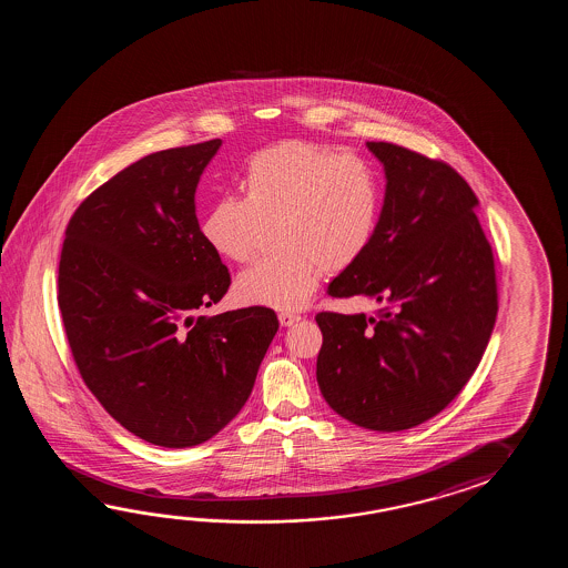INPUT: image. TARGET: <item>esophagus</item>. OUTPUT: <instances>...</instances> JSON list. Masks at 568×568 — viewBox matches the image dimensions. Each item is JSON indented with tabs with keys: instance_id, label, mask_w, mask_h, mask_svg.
<instances>
[{
	"instance_id": "34e87169",
	"label": "esophagus",
	"mask_w": 568,
	"mask_h": 568,
	"mask_svg": "<svg viewBox=\"0 0 568 568\" xmlns=\"http://www.w3.org/2000/svg\"><path fill=\"white\" fill-rule=\"evenodd\" d=\"M280 325L282 326H292L296 325L298 321H301V314L296 313H280L278 314Z\"/></svg>"
}]
</instances>
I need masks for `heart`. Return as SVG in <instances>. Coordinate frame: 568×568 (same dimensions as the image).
Wrapping results in <instances>:
<instances>
[{"mask_svg": "<svg viewBox=\"0 0 568 568\" xmlns=\"http://www.w3.org/2000/svg\"><path fill=\"white\" fill-rule=\"evenodd\" d=\"M243 191L223 194L203 219L205 242L231 262H250L266 225L276 254L243 270L235 292L247 304L301 308L323 274L353 266L372 245L382 184L372 164L328 145L288 140L260 150L243 172Z\"/></svg>", "mask_w": 568, "mask_h": 568, "instance_id": "1", "label": "heart"}]
</instances>
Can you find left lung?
Segmentation results:
<instances>
[{
    "label": "left lung",
    "mask_w": 568,
    "mask_h": 568,
    "mask_svg": "<svg viewBox=\"0 0 568 568\" xmlns=\"http://www.w3.org/2000/svg\"><path fill=\"white\" fill-rule=\"evenodd\" d=\"M386 170L374 242L328 284L374 314L318 313L316 382L349 423L396 433L445 410L481 362L497 316L494 252L471 186L443 160L367 142Z\"/></svg>",
    "instance_id": "obj_1"
}]
</instances>
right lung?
<instances>
[{
	"label": "right lung",
	"mask_w": 568,
	"mask_h": 568,
	"mask_svg": "<svg viewBox=\"0 0 568 568\" xmlns=\"http://www.w3.org/2000/svg\"><path fill=\"white\" fill-rule=\"evenodd\" d=\"M219 145L133 162L64 231L59 308L77 369L111 418L158 447H194L225 428L278 331L266 306L201 314L231 284L194 213Z\"/></svg>",
	"instance_id": "add662e5"
}]
</instances>
